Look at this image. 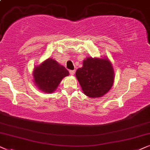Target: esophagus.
Segmentation results:
<instances>
[{"instance_id":"1","label":"esophagus","mask_w":150,"mask_h":150,"mask_svg":"<svg viewBox=\"0 0 150 150\" xmlns=\"http://www.w3.org/2000/svg\"><path fill=\"white\" fill-rule=\"evenodd\" d=\"M75 71H73V70H71V71H69V73H70V75H73L74 74H75Z\"/></svg>"}]
</instances>
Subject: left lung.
Listing matches in <instances>:
<instances>
[{"instance_id":"obj_1","label":"left lung","mask_w":150,"mask_h":150,"mask_svg":"<svg viewBox=\"0 0 150 150\" xmlns=\"http://www.w3.org/2000/svg\"><path fill=\"white\" fill-rule=\"evenodd\" d=\"M76 77L83 93L100 97L109 91L114 82V71L108 59L88 57L83 67L77 70Z\"/></svg>"}]
</instances>
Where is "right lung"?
Returning a JSON list of instances; mask_svg holds the SVG:
<instances>
[{"mask_svg":"<svg viewBox=\"0 0 150 150\" xmlns=\"http://www.w3.org/2000/svg\"><path fill=\"white\" fill-rule=\"evenodd\" d=\"M69 74L64 67L51 58L35 67L33 75L37 86L42 91L51 93L58 86L62 79Z\"/></svg>","mask_w":150,"mask_h":150,"instance_id":"right-lung-1","label":"right lung"}]
</instances>
